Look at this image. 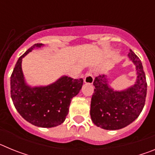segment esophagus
<instances>
[{"instance_id": "obj_1", "label": "esophagus", "mask_w": 155, "mask_h": 155, "mask_svg": "<svg viewBox=\"0 0 155 155\" xmlns=\"http://www.w3.org/2000/svg\"><path fill=\"white\" fill-rule=\"evenodd\" d=\"M84 81V83H86V84H92L93 81H94V77H93V74L91 71L87 72V73L85 74Z\"/></svg>"}]
</instances>
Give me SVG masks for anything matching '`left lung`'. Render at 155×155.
<instances>
[{
    "label": "left lung",
    "instance_id": "1",
    "mask_svg": "<svg viewBox=\"0 0 155 155\" xmlns=\"http://www.w3.org/2000/svg\"><path fill=\"white\" fill-rule=\"evenodd\" d=\"M129 57L136 65V84L122 91H113L105 75L95 77L90 115L94 124L105 130H120L137 118L144 106L147 81L141 61L130 50Z\"/></svg>",
    "mask_w": 155,
    "mask_h": 155
}]
</instances>
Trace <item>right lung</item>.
<instances>
[{
  "instance_id": "right-lung-1",
  "label": "right lung",
  "mask_w": 155,
  "mask_h": 155,
  "mask_svg": "<svg viewBox=\"0 0 155 155\" xmlns=\"http://www.w3.org/2000/svg\"><path fill=\"white\" fill-rule=\"evenodd\" d=\"M41 46L33 45L18 60L11 76V96L15 109L26 121L36 127L50 128L64 123L71 99L81 89L83 79L64 76L46 87L26 85L21 60L34 48Z\"/></svg>"
}]
</instances>
